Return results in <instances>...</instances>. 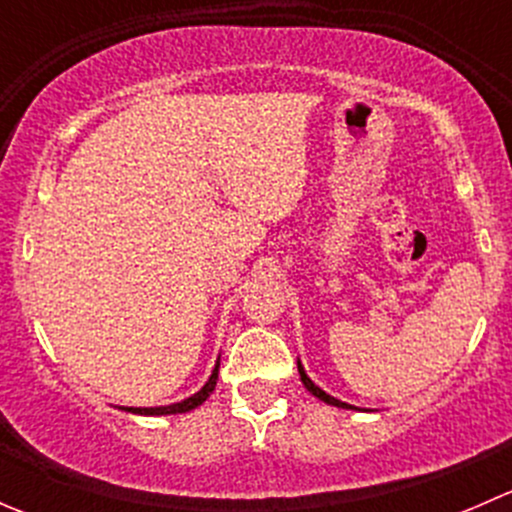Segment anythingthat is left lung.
<instances>
[{
	"label": "left lung",
	"mask_w": 512,
	"mask_h": 512,
	"mask_svg": "<svg viewBox=\"0 0 512 512\" xmlns=\"http://www.w3.org/2000/svg\"><path fill=\"white\" fill-rule=\"evenodd\" d=\"M297 371H299V379H302L304 389H307L309 394H314V396H317L319 401H324V404H329V406H337V409H356V406L347 404V401H339V399H334V396H329L327 391H322V389H319V386L314 384L312 379H309V376H307V371H304L302 361H299V359H297ZM356 411H361V409H356Z\"/></svg>",
	"instance_id": "1"
}]
</instances>
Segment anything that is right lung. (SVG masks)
Here are the masks:
<instances>
[{
  "mask_svg": "<svg viewBox=\"0 0 512 512\" xmlns=\"http://www.w3.org/2000/svg\"><path fill=\"white\" fill-rule=\"evenodd\" d=\"M218 371H220V359L215 361V369L210 374V379L205 381L203 389L195 391L193 396L188 399L178 401V404H168V406H118L121 411H128V414H138V416H173V414H188V411L198 409L208 401V396L215 391V384H218Z\"/></svg>",
  "mask_w": 512,
  "mask_h": 512,
  "instance_id": "obj_1",
  "label": "right lung"
}]
</instances>
